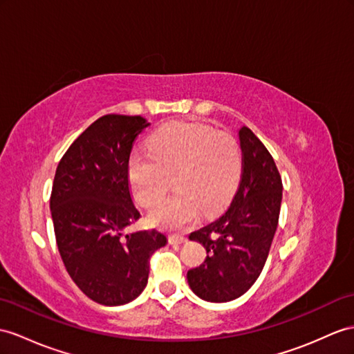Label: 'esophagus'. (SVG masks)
I'll list each match as a JSON object with an SVG mask.
<instances>
[{"mask_svg":"<svg viewBox=\"0 0 354 354\" xmlns=\"http://www.w3.org/2000/svg\"><path fill=\"white\" fill-rule=\"evenodd\" d=\"M168 242H169V245H182V243L186 242V237L178 236V234H171L168 237Z\"/></svg>","mask_w":354,"mask_h":354,"instance_id":"34e87169","label":"esophagus"}]
</instances>
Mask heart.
<instances>
[{
    "instance_id": "heart-1",
    "label": "heart",
    "mask_w": 354,
    "mask_h": 354,
    "mask_svg": "<svg viewBox=\"0 0 354 354\" xmlns=\"http://www.w3.org/2000/svg\"><path fill=\"white\" fill-rule=\"evenodd\" d=\"M149 151H133L129 182L136 201L151 207L165 195L174 177L176 194L150 213L153 225L183 230L201 209L214 213L236 194L242 177V150L234 136L204 124H172L150 138Z\"/></svg>"
}]
</instances>
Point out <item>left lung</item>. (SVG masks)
<instances>
[{"label":"left lung","instance_id":"1","mask_svg":"<svg viewBox=\"0 0 354 354\" xmlns=\"http://www.w3.org/2000/svg\"><path fill=\"white\" fill-rule=\"evenodd\" d=\"M243 172L227 212L189 239L207 251L205 261L187 272L189 287L207 301L240 297L260 277L278 228L282 180L274 160L251 129H239Z\"/></svg>","mask_w":354,"mask_h":354}]
</instances>
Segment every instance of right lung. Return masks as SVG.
Here are the masks:
<instances>
[{
    "instance_id": "obj_1",
    "label": "right lung",
    "mask_w": 354,
    "mask_h": 354,
    "mask_svg": "<svg viewBox=\"0 0 354 354\" xmlns=\"http://www.w3.org/2000/svg\"><path fill=\"white\" fill-rule=\"evenodd\" d=\"M149 126L141 115H103L76 138L55 172L50 214L59 255L77 288L105 306L141 295L150 257L168 242L156 230L124 234L140 219L129 156Z\"/></svg>"
}]
</instances>
